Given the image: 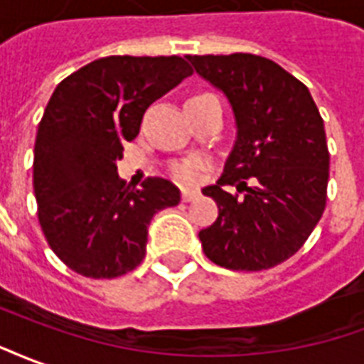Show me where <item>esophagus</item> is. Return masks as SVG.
I'll return each instance as SVG.
<instances>
[{"instance_id":"obj_1","label":"esophagus","mask_w":364,"mask_h":364,"mask_svg":"<svg viewBox=\"0 0 364 364\" xmlns=\"http://www.w3.org/2000/svg\"><path fill=\"white\" fill-rule=\"evenodd\" d=\"M200 198V192L196 190H182V201H193Z\"/></svg>"}]
</instances>
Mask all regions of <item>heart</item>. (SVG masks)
Returning a JSON list of instances; mask_svg holds the SVG:
<instances>
[{"mask_svg": "<svg viewBox=\"0 0 364 364\" xmlns=\"http://www.w3.org/2000/svg\"><path fill=\"white\" fill-rule=\"evenodd\" d=\"M213 97V95H209V92H200V95H196L192 98H208ZM203 168V163H201L200 159H184V161H176V163H172L171 172L172 176L176 180H180L182 184H192L196 180L200 178V171Z\"/></svg>", "mask_w": 364, "mask_h": 364, "instance_id": "1", "label": "heart"}]
</instances>
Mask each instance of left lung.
I'll return each instance as SVG.
<instances>
[{
	"mask_svg": "<svg viewBox=\"0 0 364 364\" xmlns=\"http://www.w3.org/2000/svg\"><path fill=\"white\" fill-rule=\"evenodd\" d=\"M186 58L227 95L238 129L217 184L203 188L219 215L200 230L201 248L235 272L279 266L301 250L326 208L330 151L316 102L306 85L262 55Z\"/></svg>",
	"mask_w": 364,
	"mask_h": 364,
	"instance_id": "obj_1",
	"label": "left lung"
}]
</instances>
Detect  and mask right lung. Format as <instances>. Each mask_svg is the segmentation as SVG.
<instances>
[{
    "label": "right lung",
    "mask_w": 364,
    "mask_h": 364,
    "mask_svg": "<svg viewBox=\"0 0 364 364\" xmlns=\"http://www.w3.org/2000/svg\"><path fill=\"white\" fill-rule=\"evenodd\" d=\"M192 73L180 55H108L55 87L34 143V198L50 248L79 275L114 279L135 269L153 215L180 203L168 180L126 184L116 161L149 105Z\"/></svg>",
    "instance_id": "right-lung-1"
}]
</instances>
